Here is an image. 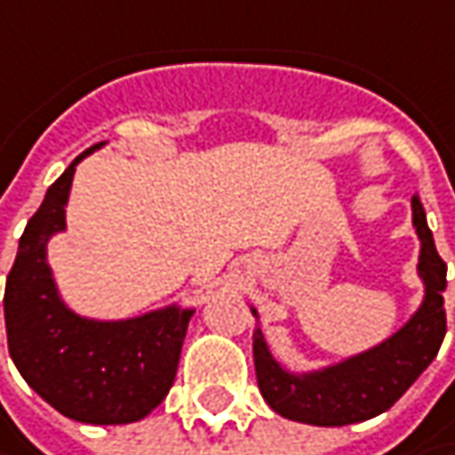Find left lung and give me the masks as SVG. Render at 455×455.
<instances>
[{
    "mask_svg": "<svg viewBox=\"0 0 455 455\" xmlns=\"http://www.w3.org/2000/svg\"><path fill=\"white\" fill-rule=\"evenodd\" d=\"M412 227L420 239L418 277L423 300L382 344L351 354L336 364L292 371L272 356L259 313L254 328V369L259 392L277 415L321 427L364 423L395 405L435 359L445 336V262L435 251L423 204L412 198Z\"/></svg>",
    "mask_w": 455,
    "mask_h": 455,
    "instance_id": "8db88e82",
    "label": "left lung"
}]
</instances>
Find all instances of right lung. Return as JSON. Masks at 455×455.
Instances as JSON below:
<instances>
[{
  "mask_svg": "<svg viewBox=\"0 0 455 455\" xmlns=\"http://www.w3.org/2000/svg\"><path fill=\"white\" fill-rule=\"evenodd\" d=\"M104 145L78 155L28 221L7 275L4 323L12 362L48 405L78 423L122 425L142 420L165 400L196 310L172 303L101 321L63 300L48 265V244L66 231L76 165Z\"/></svg>",
  "mask_w": 455,
  "mask_h": 455,
  "instance_id": "1",
  "label": "right lung"
}]
</instances>
